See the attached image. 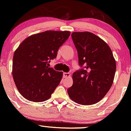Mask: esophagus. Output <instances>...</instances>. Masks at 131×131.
<instances>
[{
    "mask_svg": "<svg viewBox=\"0 0 131 131\" xmlns=\"http://www.w3.org/2000/svg\"><path fill=\"white\" fill-rule=\"evenodd\" d=\"M71 76L70 73H63V78H70Z\"/></svg>",
    "mask_w": 131,
    "mask_h": 131,
    "instance_id": "34e87169",
    "label": "esophagus"
}]
</instances>
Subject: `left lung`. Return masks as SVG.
<instances>
[{
    "label": "left lung",
    "instance_id": "8db88e82",
    "mask_svg": "<svg viewBox=\"0 0 131 131\" xmlns=\"http://www.w3.org/2000/svg\"><path fill=\"white\" fill-rule=\"evenodd\" d=\"M71 37L79 65L84 66V69L73 73V84L67 90L68 94L78 104H95L112 87L116 68L115 59L108 45L95 34L73 32Z\"/></svg>",
    "mask_w": 131,
    "mask_h": 131
}]
</instances>
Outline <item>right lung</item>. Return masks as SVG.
Listing matches in <instances>:
<instances>
[{
    "mask_svg": "<svg viewBox=\"0 0 131 131\" xmlns=\"http://www.w3.org/2000/svg\"><path fill=\"white\" fill-rule=\"evenodd\" d=\"M68 31H46L25 39L15 51L12 75L18 91L29 101L41 102L51 97L62 79L63 72L47 66L56 58Z\"/></svg>",
    "mask_w": 131,
    "mask_h": 131,
    "instance_id": "1",
    "label": "right lung"
}]
</instances>
